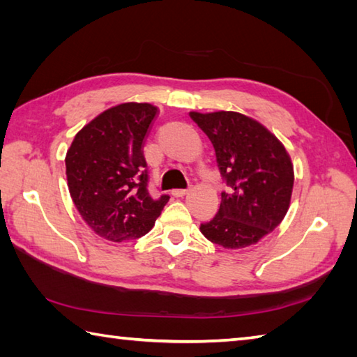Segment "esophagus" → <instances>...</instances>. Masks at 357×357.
I'll return each instance as SVG.
<instances>
[{"mask_svg": "<svg viewBox=\"0 0 357 357\" xmlns=\"http://www.w3.org/2000/svg\"><path fill=\"white\" fill-rule=\"evenodd\" d=\"M187 192H188V188H173L172 195L176 196V198H178V196H184Z\"/></svg>", "mask_w": 357, "mask_h": 357, "instance_id": "34e87169", "label": "esophagus"}]
</instances>
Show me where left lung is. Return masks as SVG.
<instances>
[{"mask_svg": "<svg viewBox=\"0 0 357 357\" xmlns=\"http://www.w3.org/2000/svg\"><path fill=\"white\" fill-rule=\"evenodd\" d=\"M208 136L227 190L204 236L225 248L256 244L287 215L293 190V165L282 144L257 121L236 112L190 113Z\"/></svg>", "mask_w": 357, "mask_h": 357, "instance_id": "left-lung-1", "label": "left lung"}]
</instances>
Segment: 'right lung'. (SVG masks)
I'll use <instances>...</instances> for the list:
<instances>
[{"label":"right lung","instance_id":"1","mask_svg":"<svg viewBox=\"0 0 357 357\" xmlns=\"http://www.w3.org/2000/svg\"><path fill=\"white\" fill-rule=\"evenodd\" d=\"M158 109L126 102L102 112L75 136L66 156L69 192L79 215L100 236L121 242L155 225L169 195L151 198L142 144Z\"/></svg>","mask_w":357,"mask_h":357}]
</instances>
